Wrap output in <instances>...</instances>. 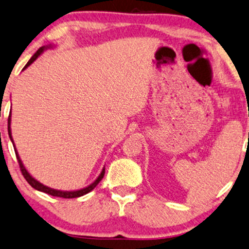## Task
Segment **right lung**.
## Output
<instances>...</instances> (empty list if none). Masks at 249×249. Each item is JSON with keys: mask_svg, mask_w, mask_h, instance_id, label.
<instances>
[{"mask_svg": "<svg viewBox=\"0 0 249 249\" xmlns=\"http://www.w3.org/2000/svg\"><path fill=\"white\" fill-rule=\"evenodd\" d=\"M53 47H55V45L50 44V45H46V46H41L40 49H39V50L37 51V52H36L35 54L31 56V59L29 60L28 64L24 66L23 71L26 70V68H28L29 66L32 64V62L36 61V59H37L39 55L43 54L44 51H46V50H49V49H53ZM10 124H11V113H10V116H9V119H8V133H9V137H10L11 142H13V145H14L15 153H16L17 160H18V163H19L20 170H22L23 176H24V178H25L26 181H28V183H29L30 185H31L32 188H35L36 190L41 191V193H45V194H49V195H51V196H54V197H62V198H76V197H81V196H83V195L90 193V191H91L92 189H94L96 185L100 183L101 179L103 178L104 173H106V168H104V167H103V169H102V172H101L100 175H98V178H96L95 181L92 182L91 184H89L88 187L82 188V189H79V190H73V191L58 190V189H53V188H50V187H47V185H44L43 183H40V182L37 181V179H36V178H34V176H32L31 174H30V173L28 172V170H26L25 166H24L23 162H22V160H20V158H19V155H18V152H17L16 147H15V142H14L13 136H11V127H10Z\"/></svg>", "mask_w": 249, "mask_h": 249, "instance_id": "add662e5", "label": "right lung"}]
</instances>
